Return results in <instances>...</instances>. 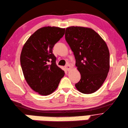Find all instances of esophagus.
I'll return each mask as SVG.
<instances>
[{"instance_id":"esophagus-1","label":"esophagus","mask_w":128,"mask_h":128,"mask_svg":"<svg viewBox=\"0 0 128 128\" xmlns=\"http://www.w3.org/2000/svg\"><path fill=\"white\" fill-rule=\"evenodd\" d=\"M71 66L69 64H66V66H65V68L68 71H69L71 69Z\"/></svg>"}]
</instances>
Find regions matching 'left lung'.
Returning a JSON list of instances; mask_svg holds the SVG:
<instances>
[{"mask_svg":"<svg viewBox=\"0 0 128 128\" xmlns=\"http://www.w3.org/2000/svg\"><path fill=\"white\" fill-rule=\"evenodd\" d=\"M65 39L73 52L81 76L75 86L82 94L96 92L106 80L110 69L106 43L93 29L78 26L66 28Z\"/></svg>","mask_w":128,"mask_h":128,"instance_id":"1","label":"left lung"}]
</instances>
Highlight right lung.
Returning <instances> with one entry per match:
<instances>
[{
  "instance_id": "right-lung-1",
  "label": "right lung",
  "mask_w": 128,
  "mask_h": 128,
  "mask_svg": "<svg viewBox=\"0 0 128 128\" xmlns=\"http://www.w3.org/2000/svg\"><path fill=\"white\" fill-rule=\"evenodd\" d=\"M65 28L44 27L29 38L22 48L20 61L24 78L32 89L42 96L53 92L64 72L56 63L55 44L64 36Z\"/></svg>"
}]
</instances>
